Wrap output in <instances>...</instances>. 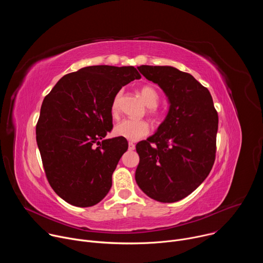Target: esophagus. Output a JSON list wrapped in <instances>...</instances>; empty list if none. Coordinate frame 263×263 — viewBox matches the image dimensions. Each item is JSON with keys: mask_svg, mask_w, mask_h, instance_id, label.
I'll use <instances>...</instances> for the list:
<instances>
[{"mask_svg": "<svg viewBox=\"0 0 263 263\" xmlns=\"http://www.w3.org/2000/svg\"><path fill=\"white\" fill-rule=\"evenodd\" d=\"M128 145H129V149H131V151H132V149L135 148V144H134L133 142H129Z\"/></svg>", "mask_w": 263, "mask_h": 263, "instance_id": "esophagus-1", "label": "esophagus"}]
</instances>
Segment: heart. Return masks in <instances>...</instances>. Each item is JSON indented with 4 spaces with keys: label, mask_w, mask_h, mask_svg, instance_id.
I'll list each match as a JSON object with an SVG mask.
<instances>
[{
    "label": "heart",
    "mask_w": 263,
    "mask_h": 263,
    "mask_svg": "<svg viewBox=\"0 0 263 263\" xmlns=\"http://www.w3.org/2000/svg\"><path fill=\"white\" fill-rule=\"evenodd\" d=\"M139 93L143 102L148 106V112L152 116L156 115V106L159 102L158 91L151 85H143L139 89ZM120 99L121 93H118L111 104V114L112 116H118L120 110ZM149 131V126L147 122L143 120H123L118 123L114 129L115 135L119 137L126 138L128 140L136 141L144 137Z\"/></svg>",
    "instance_id": "heart-1"
}]
</instances>
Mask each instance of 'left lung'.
Returning a JSON list of instances; mask_svg holds the SVG:
<instances>
[{
	"label": "left lung",
	"instance_id": "left-lung-1",
	"mask_svg": "<svg viewBox=\"0 0 263 263\" xmlns=\"http://www.w3.org/2000/svg\"><path fill=\"white\" fill-rule=\"evenodd\" d=\"M137 68L163 90L170 108L157 132L136 144L141 161L135 180L147 197L174 203L191 195L213 166L217 112L209 90L191 73L173 66Z\"/></svg>",
	"mask_w": 263,
	"mask_h": 263
}]
</instances>
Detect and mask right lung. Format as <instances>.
Wrapping results in <instances>:
<instances>
[{
    "instance_id": "right-lung-1",
    "label": "right lung",
    "mask_w": 263,
    "mask_h": 263,
    "mask_svg": "<svg viewBox=\"0 0 263 263\" xmlns=\"http://www.w3.org/2000/svg\"><path fill=\"white\" fill-rule=\"evenodd\" d=\"M140 78L134 66H86L63 76L44 99L36 141L51 187L68 204L90 207L110 191L128 148L123 137L104 139L112 129L111 104Z\"/></svg>"
}]
</instances>
